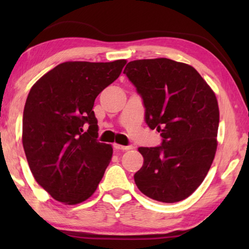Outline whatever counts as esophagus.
I'll return each instance as SVG.
<instances>
[{"label": "esophagus", "mask_w": 249, "mask_h": 249, "mask_svg": "<svg viewBox=\"0 0 249 249\" xmlns=\"http://www.w3.org/2000/svg\"><path fill=\"white\" fill-rule=\"evenodd\" d=\"M114 148L119 149V151H128V149H131L132 146H124V145H119V144H114Z\"/></svg>", "instance_id": "esophagus-1"}]
</instances>
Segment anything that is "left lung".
<instances>
[{"label":"left lung","mask_w":249,"mask_h":249,"mask_svg":"<svg viewBox=\"0 0 249 249\" xmlns=\"http://www.w3.org/2000/svg\"><path fill=\"white\" fill-rule=\"evenodd\" d=\"M124 73L141 95L146 124L162 137L160 146L138 148L144 164L136 185L152 199L180 202L198 188L215 155V94L192 66L165 57L131 61Z\"/></svg>","instance_id":"8db88e82"}]
</instances>
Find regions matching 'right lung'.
Listing matches in <instances>:
<instances>
[{
  "instance_id": "obj_1",
  "label": "right lung",
  "mask_w": 249,
  "mask_h": 249,
  "mask_svg": "<svg viewBox=\"0 0 249 249\" xmlns=\"http://www.w3.org/2000/svg\"><path fill=\"white\" fill-rule=\"evenodd\" d=\"M127 61L64 62L30 89L22 118V145L39 186L61 203L93 195L111 161V145L97 141L95 98L120 76Z\"/></svg>"
}]
</instances>
